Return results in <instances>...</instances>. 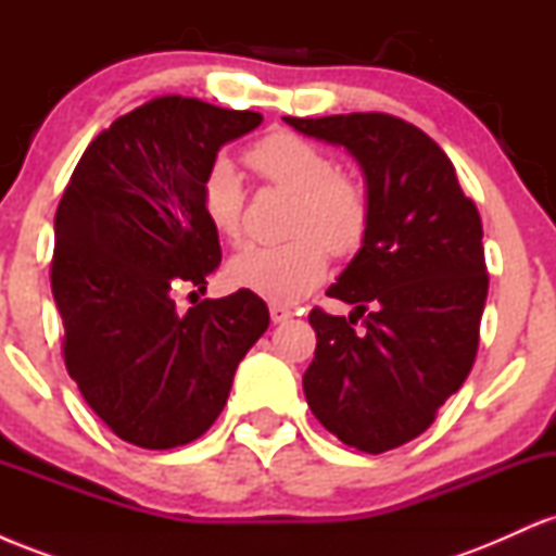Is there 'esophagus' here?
Wrapping results in <instances>:
<instances>
[{
	"instance_id": "obj_1",
	"label": "esophagus",
	"mask_w": 556,
	"mask_h": 556,
	"mask_svg": "<svg viewBox=\"0 0 556 556\" xmlns=\"http://www.w3.org/2000/svg\"><path fill=\"white\" fill-rule=\"evenodd\" d=\"M269 316H271L274 324H285L287 318H292V311L285 308V305H271Z\"/></svg>"
}]
</instances>
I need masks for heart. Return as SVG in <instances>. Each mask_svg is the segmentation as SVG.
Instances as JSON below:
<instances>
[{"mask_svg": "<svg viewBox=\"0 0 556 556\" xmlns=\"http://www.w3.org/2000/svg\"><path fill=\"white\" fill-rule=\"evenodd\" d=\"M245 164L261 180L292 193L279 245H248L229 258L227 282L274 305L303 300L321 285L331 256L361 248L371 219L368 190L353 175L337 172L321 146L295 132H269L245 151ZM201 212L222 240L242 232V182L227 159H216L201 182Z\"/></svg>", "mask_w": 556, "mask_h": 556, "instance_id": "b5f03b06", "label": "heart"}]
</instances>
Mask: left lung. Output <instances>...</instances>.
Instances as JSON below:
<instances>
[{"label":"left lung","instance_id":"left-lung-1","mask_svg":"<svg viewBox=\"0 0 556 556\" xmlns=\"http://www.w3.org/2000/svg\"><path fill=\"white\" fill-rule=\"evenodd\" d=\"M303 136L344 146L368 182L371 219L358 256L314 308V363L303 376L314 416L368 455L424 433L468 379L489 292L483 227L433 140L384 112L282 117ZM364 329L354 331L357 318Z\"/></svg>","mask_w":556,"mask_h":556}]
</instances>
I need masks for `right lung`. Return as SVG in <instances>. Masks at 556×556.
I'll return each mask as SVG.
<instances>
[{
  "mask_svg": "<svg viewBox=\"0 0 556 556\" xmlns=\"http://www.w3.org/2000/svg\"><path fill=\"white\" fill-rule=\"evenodd\" d=\"M261 119L156 96L91 140L56 208L52 292L67 374L96 416L143 450L212 429L238 363L269 327V308L248 290L188 314L175 305L185 287L206 290L222 264L201 212L203 175Z\"/></svg>",
  "mask_w": 556,
  "mask_h": 556,
  "instance_id": "right-lung-1",
  "label": "right lung"
}]
</instances>
